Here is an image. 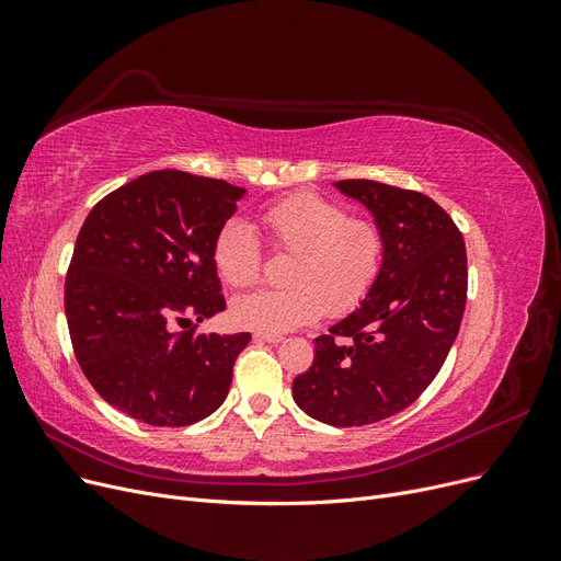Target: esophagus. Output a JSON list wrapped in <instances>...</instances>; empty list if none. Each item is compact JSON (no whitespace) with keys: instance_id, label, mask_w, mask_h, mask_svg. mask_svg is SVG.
<instances>
[{"instance_id":"34e87169","label":"esophagus","mask_w":561,"mask_h":561,"mask_svg":"<svg viewBox=\"0 0 561 561\" xmlns=\"http://www.w3.org/2000/svg\"><path fill=\"white\" fill-rule=\"evenodd\" d=\"M254 339L257 342H266V344H280L283 334H268V332H254Z\"/></svg>"}]
</instances>
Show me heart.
<instances>
[{"mask_svg":"<svg viewBox=\"0 0 561 561\" xmlns=\"http://www.w3.org/2000/svg\"><path fill=\"white\" fill-rule=\"evenodd\" d=\"M268 241L293 252L278 290L236 297V325L280 334L318 320L322 313L353 311L375 287L386 254V236L375 219L351 217L348 208L320 194L287 196L262 213ZM217 276L248 287L262 276L264 254L257 233L243 219H229L213 241Z\"/></svg>","mask_w":561,"mask_h":561,"instance_id":"obj_1","label":"heart"}]
</instances>
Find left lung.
Listing matches in <instances>:
<instances>
[{
	"mask_svg": "<svg viewBox=\"0 0 561 561\" xmlns=\"http://www.w3.org/2000/svg\"><path fill=\"white\" fill-rule=\"evenodd\" d=\"M386 236L381 274L360 309L316 339L293 381L304 412L330 426H367L410 407L437 377L468 293L463 236L433 198L375 180L334 182Z\"/></svg>",
	"mask_w": 561,
	"mask_h": 561,
	"instance_id": "1",
	"label": "left lung"
}]
</instances>
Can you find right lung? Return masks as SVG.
Wrapping results in <instances>:
<instances>
[{"label":"right lung","mask_w":561,"mask_h":561,"mask_svg":"<svg viewBox=\"0 0 561 561\" xmlns=\"http://www.w3.org/2000/svg\"><path fill=\"white\" fill-rule=\"evenodd\" d=\"M243 186L154 171L83 219L65 278L75 355L98 396L149 426L180 428L225 402L250 334L178 332L225 311L213 241Z\"/></svg>","instance_id":"obj_1"}]
</instances>
